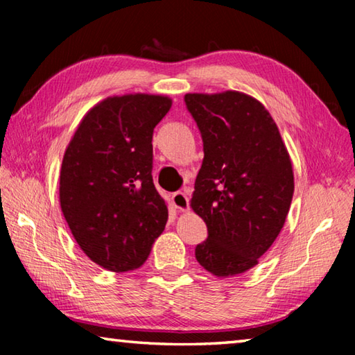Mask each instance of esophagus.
Masks as SVG:
<instances>
[{"mask_svg":"<svg viewBox=\"0 0 355 355\" xmlns=\"http://www.w3.org/2000/svg\"><path fill=\"white\" fill-rule=\"evenodd\" d=\"M172 203H173V207L178 209V211H188V208H189L188 196H186L184 192H180V191L172 196Z\"/></svg>","mask_w":355,"mask_h":355,"instance_id":"34e87169","label":"esophagus"}]
</instances>
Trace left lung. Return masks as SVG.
I'll list each match as a JSON object with an SVG mask.
<instances>
[{
  "instance_id": "obj_1",
  "label": "left lung",
  "mask_w": 355,
  "mask_h": 355,
  "mask_svg": "<svg viewBox=\"0 0 355 355\" xmlns=\"http://www.w3.org/2000/svg\"><path fill=\"white\" fill-rule=\"evenodd\" d=\"M203 141L189 205L208 228L196 258L219 279L258 264L284 228L294 173L280 131L257 98L238 91L186 94Z\"/></svg>"
}]
</instances>
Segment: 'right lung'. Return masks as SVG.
I'll list each match as a JSON object with an SVG mask.
<instances>
[{
  "mask_svg": "<svg viewBox=\"0 0 355 355\" xmlns=\"http://www.w3.org/2000/svg\"><path fill=\"white\" fill-rule=\"evenodd\" d=\"M171 106L167 95H112L84 114L64 152L62 214L81 250L107 271L141 268L166 227L152 137Z\"/></svg>",
  "mask_w": 355,
  "mask_h": 355,
  "instance_id": "obj_1",
  "label": "right lung"
}]
</instances>
